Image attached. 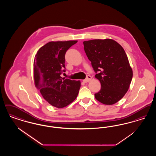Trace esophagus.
<instances>
[{
	"label": "esophagus",
	"instance_id": "34e87169",
	"mask_svg": "<svg viewBox=\"0 0 156 156\" xmlns=\"http://www.w3.org/2000/svg\"><path fill=\"white\" fill-rule=\"evenodd\" d=\"M91 79H92L91 76H90V75H87V78H86L85 80H83V82H85V83H87V82H88L90 81Z\"/></svg>",
	"mask_w": 156,
	"mask_h": 156
}]
</instances>
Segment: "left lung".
Instances as JSON below:
<instances>
[{
    "label": "left lung",
    "instance_id": "1",
    "mask_svg": "<svg viewBox=\"0 0 156 156\" xmlns=\"http://www.w3.org/2000/svg\"><path fill=\"white\" fill-rule=\"evenodd\" d=\"M84 50L101 89L95 94L99 102L113 105L120 100L127 92L133 77L126 52L113 40H92L84 41Z\"/></svg>",
    "mask_w": 156,
    "mask_h": 156
}]
</instances>
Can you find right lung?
I'll return each instance as SVG.
<instances>
[{"label": "right lung", "mask_w": 156, "mask_h": 156, "mask_svg": "<svg viewBox=\"0 0 156 156\" xmlns=\"http://www.w3.org/2000/svg\"><path fill=\"white\" fill-rule=\"evenodd\" d=\"M78 41H51L41 47L34 61L35 85L45 100L62 108L73 102L81 87L80 81L61 76L66 72L65 55Z\"/></svg>", "instance_id": "right-lung-1"}]
</instances>
